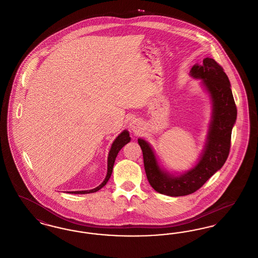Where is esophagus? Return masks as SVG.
I'll return each instance as SVG.
<instances>
[{"mask_svg":"<svg viewBox=\"0 0 258 258\" xmlns=\"http://www.w3.org/2000/svg\"><path fill=\"white\" fill-rule=\"evenodd\" d=\"M130 125H131V128H132L134 132H136V130H137L138 125H139V124H138V121H136V120L133 121Z\"/></svg>","mask_w":258,"mask_h":258,"instance_id":"34e87169","label":"esophagus"}]
</instances>
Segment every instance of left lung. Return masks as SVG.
I'll return each instance as SVG.
<instances>
[{
    "label": "left lung",
    "instance_id": "obj_1",
    "mask_svg": "<svg viewBox=\"0 0 258 258\" xmlns=\"http://www.w3.org/2000/svg\"><path fill=\"white\" fill-rule=\"evenodd\" d=\"M190 75L202 79L213 101V120L207 145L197 165L180 176L164 173L160 170L152 148L145 140L138 139L149 183L156 191L169 197L196 192L221 169L229 155L231 133L237 117L230 82L221 66L214 59L206 58L201 66L195 64L191 68Z\"/></svg>",
    "mask_w": 258,
    "mask_h": 258
}]
</instances>
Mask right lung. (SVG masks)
Wrapping results in <instances>:
<instances>
[{"mask_svg":"<svg viewBox=\"0 0 258 258\" xmlns=\"http://www.w3.org/2000/svg\"><path fill=\"white\" fill-rule=\"evenodd\" d=\"M131 140V137H130V134L127 131H123V133L121 135H119L115 141L113 142L112 146H111L110 152H109V155H108V161H107V175L104 179V181L99 184L98 186H97L96 188L94 189H90V190H80V191H69L70 194H73V195H85V194H92V192H96L99 190L101 187H103L106 183L108 182L109 178H110L111 174H112V170H113V166H114V162H115V159L119 153V151L122 149V148L128 143Z\"/></svg>","mask_w":258,"mask_h":258,"instance_id":"1","label":"right lung"}]
</instances>
